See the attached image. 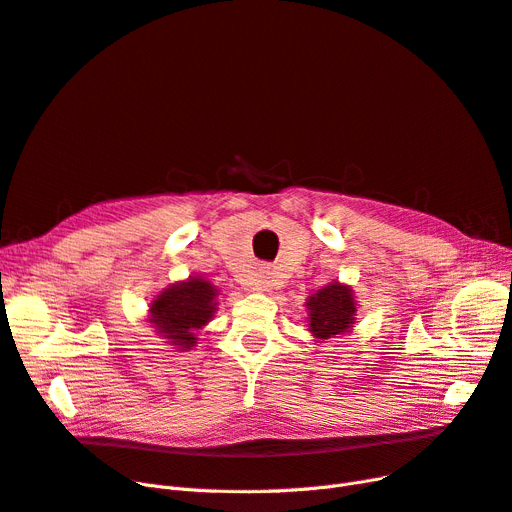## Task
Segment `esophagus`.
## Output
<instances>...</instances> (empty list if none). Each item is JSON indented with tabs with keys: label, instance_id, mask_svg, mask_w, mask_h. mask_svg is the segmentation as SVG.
I'll return each mask as SVG.
<instances>
[{
	"label": "esophagus",
	"instance_id": "esophagus-1",
	"mask_svg": "<svg viewBox=\"0 0 512 512\" xmlns=\"http://www.w3.org/2000/svg\"><path fill=\"white\" fill-rule=\"evenodd\" d=\"M252 286H254L256 290L269 292L271 286H273V273H271V269H269V267L256 269V273L252 275Z\"/></svg>",
	"mask_w": 512,
	"mask_h": 512
}]
</instances>
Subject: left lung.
<instances>
[{"label":"left lung","instance_id":"left-lung-1","mask_svg":"<svg viewBox=\"0 0 512 512\" xmlns=\"http://www.w3.org/2000/svg\"><path fill=\"white\" fill-rule=\"evenodd\" d=\"M309 328L313 337L330 339L334 334H343L354 324L356 303L351 288L332 281L330 286L317 290V294L309 296Z\"/></svg>","mask_w":512,"mask_h":512}]
</instances>
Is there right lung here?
<instances>
[{
  "label": "right lung",
  "instance_id": "right-lung-1",
  "mask_svg": "<svg viewBox=\"0 0 512 512\" xmlns=\"http://www.w3.org/2000/svg\"><path fill=\"white\" fill-rule=\"evenodd\" d=\"M216 290L209 281L190 279L158 294L152 305V324L173 345L190 349L197 343L195 330L205 326L216 311Z\"/></svg>",
  "mask_w": 512,
  "mask_h": 512
}]
</instances>
